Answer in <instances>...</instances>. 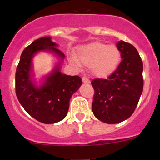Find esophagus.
I'll return each instance as SVG.
<instances>
[{
  "label": "esophagus",
  "instance_id": "esophagus-1",
  "mask_svg": "<svg viewBox=\"0 0 160 160\" xmlns=\"http://www.w3.org/2000/svg\"><path fill=\"white\" fill-rule=\"evenodd\" d=\"M82 82L84 83H87V84H88V83L90 82V81L89 80V78H86V77L82 78Z\"/></svg>",
  "mask_w": 160,
  "mask_h": 160
}]
</instances>
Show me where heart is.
<instances>
[{"label": "heart", "instance_id": "1", "mask_svg": "<svg viewBox=\"0 0 160 160\" xmlns=\"http://www.w3.org/2000/svg\"><path fill=\"white\" fill-rule=\"evenodd\" d=\"M122 53L115 45H107L102 42H92L78 49L76 58H71V62H78L88 66L95 76L104 78L116 70L121 62Z\"/></svg>", "mask_w": 160, "mask_h": 160}]
</instances>
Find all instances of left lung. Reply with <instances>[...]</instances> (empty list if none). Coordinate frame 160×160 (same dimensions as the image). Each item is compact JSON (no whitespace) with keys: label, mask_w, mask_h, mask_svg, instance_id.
<instances>
[{"label":"left lung","mask_w":160,"mask_h":160,"mask_svg":"<svg viewBox=\"0 0 160 160\" xmlns=\"http://www.w3.org/2000/svg\"><path fill=\"white\" fill-rule=\"evenodd\" d=\"M122 62L115 71L106 79L91 82L94 89L92 111L103 122L119 123L135 111L143 89L142 62L138 52L131 44L117 43Z\"/></svg>","instance_id":"1"}]
</instances>
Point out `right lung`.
<instances>
[{"label":"right lung","mask_w":160,"mask_h":160,"mask_svg":"<svg viewBox=\"0 0 160 160\" xmlns=\"http://www.w3.org/2000/svg\"><path fill=\"white\" fill-rule=\"evenodd\" d=\"M51 37L38 38L22 52L16 71V94L25 111L41 122L52 124L67 114L70 99L82 85L79 76L61 72L65 54ZM39 52L53 53L59 59L55 68L38 83L34 79L32 58Z\"/></svg>","instance_id":"add662e5"}]
</instances>
